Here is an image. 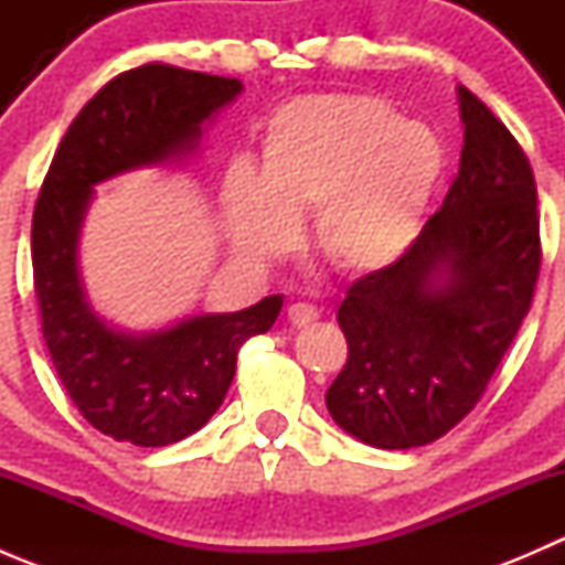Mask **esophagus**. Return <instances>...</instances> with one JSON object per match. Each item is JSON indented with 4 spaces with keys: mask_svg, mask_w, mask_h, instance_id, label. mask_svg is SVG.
<instances>
[{
    "mask_svg": "<svg viewBox=\"0 0 565 565\" xmlns=\"http://www.w3.org/2000/svg\"><path fill=\"white\" fill-rule=\"evenodd\" d=\"M287 317L295 328H306V324H311L315 319H319V309L311 303H292L287 309Z\"/></svg>",
    "mask_w": 565,
    "mask_h": 565,
    "instance_id": "esophagus-1",
    "label": "esophagus"
}]
</instances>
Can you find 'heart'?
<instances>
[{
	"label": "heart",
	"mask_w": 565,
	"mask_h": 565,
	"mask_svg": "<svg viewBox=\"0 0 565 565\" xmlns=\"http://www.w3.org/2000/svg\"><path fill=\"white\" fill-rule=\"evenodd\" d=\"M443 169L435 130L402 119L388 100L303 95L267 122L262 174L248 163L226 174V230L237 250L270 259L292 243V215L315 210L319 256L335 270L366 276L415 241Z\"/></svg>",
	"instance_id": "1"
}]
</instances>
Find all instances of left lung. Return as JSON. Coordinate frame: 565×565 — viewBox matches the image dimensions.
<instances>
[{
  "label": "left lung",
  "mask_w": 565,
  "mask_h": 565,
  "mask_svg": "<svg viewBox=\"0 0 565 565\" xmlns=\"http://www.w3.org/2000/svg\"><path fill=\"white\" fill-rule=\"evenodd\" d=\"M459 174L413 246L339 306L347 363L324 404L374 448H418L470 413L533 303L535 177L520 141L470 89Z\"/></svg>",
  "instance_id": "left-lung-1"
}]
</instances>
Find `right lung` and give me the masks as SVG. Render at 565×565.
Instances as JSON below:
<instances>
[{
    "mask_svg": "<svg viewBox=\"0 0 565 565\" xmlns=\"http://www.w3.org/2000/svg\"><path fill=\"white\" fill-rule=\"evenodd\" d=\"M237 78L150 62L119 73L78 111L54 152L32 215V276L43 339L78 413L141 448L202 429L224 402L237 352L267 333L281 295L235 315H199L156 333H125L89 309L76 246L93 185L196 147L202 125L241 95Z\"/></svg>",
    "mask_w": 565,
    "mask_h": 565,
    "instance_id": "obj_1",
    "label": "right lung"
}]
</instances>
